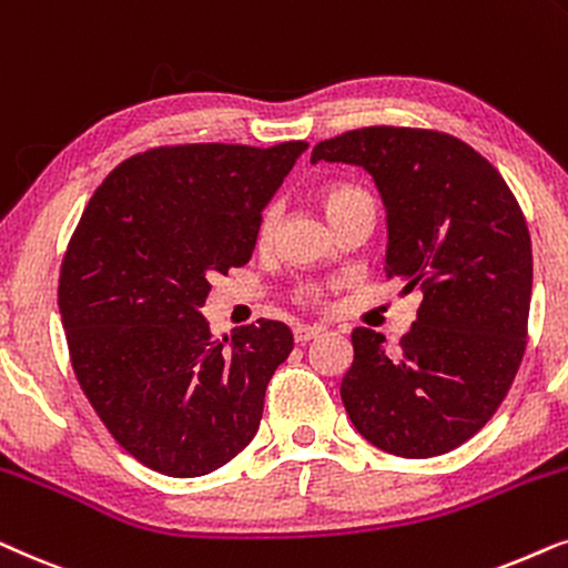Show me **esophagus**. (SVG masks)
<instances>
[{
  "label": "esophagus",
  "instance_id": "esophagus-1",
  "mask_svg": "<svg viewBox=\"0 0 568 568\" xmlns=\"http://www.w3.org/2000/svg\"><path fill=\"white\" fill-rule=\"evenodd\" d=\"M320 332H322V327H308V324H296V327H293V339H296L298 345H304V343H308V339L320 337Z\"/></svg>",
  "mask_w": 568,
  "mask_h": 568
}]
</instances>
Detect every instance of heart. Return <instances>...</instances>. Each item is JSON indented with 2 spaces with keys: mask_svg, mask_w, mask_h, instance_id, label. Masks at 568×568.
Here are the masks:
<instances>
[{
  "mask_svg": "<svg viewBox=\"0 0 568 568\" xmlns=\"http://www.w3.org/2000/svg\"><path fill=\"white\" fill-rule=\"evenodd\" d=\"M320 205H322L324 215H327V221H329V217H335L337 213H343V210H347V207L374 205V202H372V196H368L366 192H361V189L337 184V186L322 189ZM275 223H277L275 207L264 210V215L260 221V241H267L272 236V231H275ZM320 296H322V291L316 288V285H306V288H301V298H304V301H316Z\"/></svg>",
  "mask_w": 568,
  "mask_h": 568,
  "instance_id": "heart-1",
  "label": "heart"
}]
</instances>
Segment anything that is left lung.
<instances>
[{
    "label": "left lung",
    "mask_w": 568,
    "mask_h": 568,
    "mask_svg": "<svg viewBox=\"0 0 568 568\" xmlns=\"http://www.w3.org/2000/svg\"><path fill=\"white\" fill-rule=\"evenodd\" d=\"M358 165L387 210V275L423 291L418 320L387 351L355 327L339 397L358 434L389 455L457 449L501 405L525 355L532 246L494 165L463 140L366 126L324 140L312 163Z\"/></svg>",
    "instance_id": "obj_1"
}]
</instances>
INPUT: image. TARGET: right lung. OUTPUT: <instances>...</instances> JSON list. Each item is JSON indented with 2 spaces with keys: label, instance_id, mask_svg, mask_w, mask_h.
Segmentation results:
<instances>
[{
  "label": "right lung",
  "instance_id": "obj_1",
  "mask_svg": "<svg viewBox=\"0 0 568 568\" xmlns=\"http://www.w3.org/2000/svg\"><path fill=\"white\" fill-rule=\"evenodd\" d=\"M306 142L155 148L90 196L59 275L72 368L142 465L196 478L252 442L264 389L293 351L283 322L210 337V277L252 260L264 207Z\"/></svg>",
  "mask_w": 568,
  "mask_h": 568
}]
</instances>
